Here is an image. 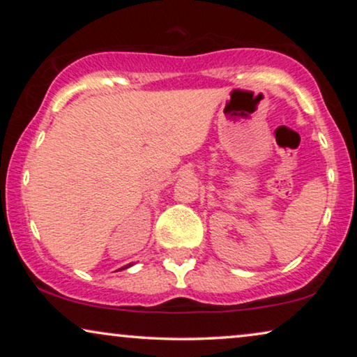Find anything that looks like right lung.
<instances>
[{
    "label": "right lung",
    "instance_id": "right-lung-1",
    "mask_svg": "<svg viewBox=\"0 0 357 357\" xmlns=\"http://www.w3.org/2000/svg\"><path fill=\"white\" fill-rule=\"evenodd\" d=\"M131 265H133V263H130V265H126V266H123V268H120V270H126V268H130Z\"/></svg>",
    "mask_w": 357,
    "mask_h": 357
}]
</instances>
